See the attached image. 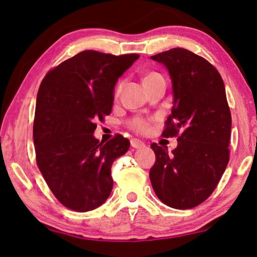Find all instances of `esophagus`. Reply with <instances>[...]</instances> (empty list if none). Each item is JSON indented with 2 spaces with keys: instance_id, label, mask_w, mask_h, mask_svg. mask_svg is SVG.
I'll list each match as a JSON object with an SVG mask.
<instances>
[{
  "instance_id": "esophagus-1",
  "label": "esophagus",
  "mask_w": 257,
  "mask_h": 257,
  "mask_svg": "<svg viewBox=\"0 0 257 257\" xmlns=\"http://www.w3.org/2000/svg\"><path fill=\"white\" fill-rule=\"evenodd\" d=\"M131 146L135 147V149H143V147H145V143L142 142V140H139V139H132Z\"/></svg>"
}]
</instances>
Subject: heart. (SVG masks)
I'll list each match as a JSON object with an SVG mask.
<instances>
[{"instance_id": "1", "label": "heart", "mask_w": 257, "mask_h": 257, "mask_svg": "<svg viewBox=\"0 0 257 257\" xmlns=\"http://www.w3.org/2000/svg\"><path fill=\"white\" fill-rule=\"evenodd\" d=\"M158 73H150V75H147L145 77V79L150 78V77H153V76H157ZM144 79V80H145ZM119 90H120V84L117 86V89H115V94H118ZM131 127L133 130H136V131L138 132H145L147 127H149V122H147L146 120H144V119H140V118H136L133 119V120L131 121Z\"/></svg>"}]
</instances>
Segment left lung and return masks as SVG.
I'll list each match as a JSON object with an SVG mask.
<instances>
[{"mask_svg": "<svg viewBox=\"0 0 257 257\" xmlns=\"http://www.w3.org/2000/svg\"><path fill=\"white\" fill-rule=\"evenodd\" d=\"M167 69L173 107L164 137H177V149L152 144L156 163L152 187L165 205L189 209L200 205L219 184L228 161L231 115L220 73L205 58L182 48L151 56Z\"/></svg>", "mask_w": 257, "mask_h": 257, "instance_id": "obj_1", "label": "left lung"}]
</instances>
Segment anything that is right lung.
<instances>
[{"label": "right lung", "mask_w": 257, "mask_h": 257, "mask_svg": "<svg viewBox=\"0 0 257 257\" xmlns=\"http://www.w3.org/2000/svg\"><path fill=\"white\" fill-rule=\"evenodd\" d=\"M139 55L86 50L50 70L37 93L34 144L37 166L49 188L68 208L89 212L106 201L113 180L112 163L127 152L128 139L94 138L111 113L118 78Z\"/></svg>", "instance_id": "1"}]
</instances>
